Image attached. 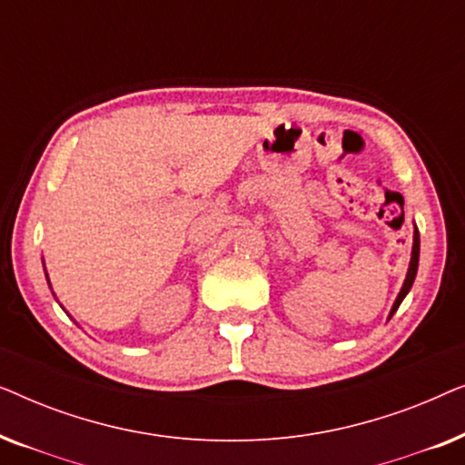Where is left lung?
Listing matches in <instances>:
<instances>
[{
  "label": "left lung",
  "mask_w": 465,
  "mask_h": 465,
  "mask_svg": "<svg viewBox=\"0 0 465 465\" xmlns=\"http://www.w3.org/2000/svg\"><path fill=\"white\" fill-rule=\"evenodd\" d=\"M417 269H419V231L415 226V234H412V252H411V264H409V272H406V279L402 283V290H400V294L396 298V302H393V307L390 311V317L387 320H391V315L396 313L400 304H402V301L406 298V294H409L412 283H415V277H417Z\"/></svg>",
  "instance_id": "left-lung-1"
}]
</instances>
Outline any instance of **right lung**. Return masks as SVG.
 Segmentation results:
<instances>
[{"mask_svg":"<svg viewBox=\"0 0 465 465\" xmlns=\"http://www.w3.org/2000/svg\"><path fill=\"white\" fill-rule=\"evenodd\" d=\"M44 271H46V269H44ZM46 279H48V272H46ZM48 285H50V279H48Z\"/></svg>","mask_w":465,"mask_h":465,"instance_id":"add662e5","label":"right lung"}]
</instances>
